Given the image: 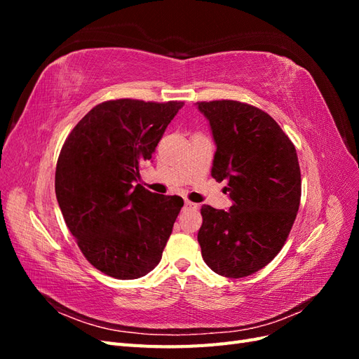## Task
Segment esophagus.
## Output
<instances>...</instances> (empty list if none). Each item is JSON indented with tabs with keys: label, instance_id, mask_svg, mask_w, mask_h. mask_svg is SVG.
Wrapping results in <instances>:
<instances>
[{
	"label": "esophagus",
	"instance_id": "34e87169",
	"mask_svg": "<svg viewBox=\"0 0 359 359\" xmlns=\"http://www.w3.org/2000/svg\"><path fill=\"white\" fill-rule=\"evenodd\" d=\"M198 203H193V202H190V201H186V208H193V210H196L198 208Z\"/></svg>",
	"mask_w": 359,
	"mask_h": 359
}]
</instances>
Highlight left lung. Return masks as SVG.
<instances>
[{"instance_id":"left-lung-1","label":"left lung","mask_w":359,"mask_h":359,"mask_svg":"<svg viewBox=\"0 0 359 359\" xmlns=\"http://www.w3.org/2000/svg\"><path fill=\"white\" fill-rule=\"evenodd\" d=\"M217 151L211 175L227 180L229 211L203 205L198 233L214 273L241 278L266 266L297 219L301 170L297 149L266 112L235 100L199 102Z\"/></svg>"}]
</instances>
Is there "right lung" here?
Wrapping results in <instances>:
<instances>
[{"instance_id": "obj_1", "label": "right lung", "mask_w": 359, "mask_h": 359, "mask_svg": "<svg viewBox=\"0 0 359 359\" xmlns=\"http://www.w3.org/2000/svg\"><path fill=\"white\" fill-rule=\"evenodd\" d=\"M182 106L132 99L100 103L61 148L58 205L86 260L106 276L133 280L160 262L184 201L135 182Z\"/></svg>"}]
</instances>
